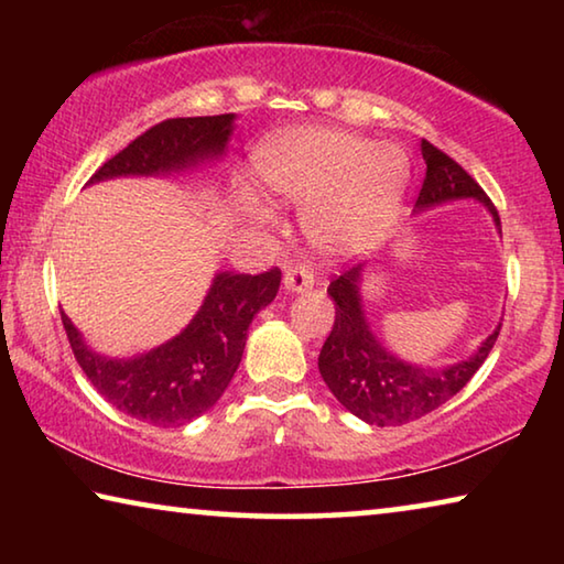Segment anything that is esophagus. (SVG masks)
Here are the masks:
<instances>
[{
	"mask_svg": "<svg viewBox=\"0 0 564 564\" xmlns=\"http://www.w3.org/2000/svg\"><path fill=\"white\" fill-rule=\"evenodd\" d=\"M283 285L293 293L313 289V271L305 263H289L283 273Z\"/></svg>",
	"mask_w": 564,
	"mask_h": 564,
	"instance_id": "obj_1",
	"label": "esophagus"
}]
</instances>
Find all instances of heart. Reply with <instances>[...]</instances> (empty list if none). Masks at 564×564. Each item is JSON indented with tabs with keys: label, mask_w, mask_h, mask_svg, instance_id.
<instances>
[{
	"label": "heart",
	"mask_w": 564,
	"mask_h": 564,
	"mask_svg": "<svg viewBox=\"0 0 564 564\" xmlns=\"http://www.w3.org/2000/svg\"><path fill=\"white\" fill-rule=\"evenodd\" d=\"M408 159L340 129H301L256 154V176L275 202L303 206V226L326 251L376 243L398 214Z\"/></svg>",
	"instance_id": "obj_1"
}]
</instances>
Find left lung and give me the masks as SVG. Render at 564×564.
I'll return each mask as SVG.
<instances>
[{
    "instance_id": "8db88e82",
    "label": "left lung",
    "mask_w": 564,
    "mask_h": 564,
    "mask_svg": "<svg viewBox=\"0 0 564 564\" xmlns=\"http://www.w3.org/2000/svg\"><path fill=\"white\" fill-rule=\"evenodd\" d=\"M425 178L415 198V208H427L453 198H477L490 208L495 224L500 226L498 208L477 181L431 141L423 139ZM360 265L336 275L328 285V295L336 301V321L318 356V370L330 393L352 415L370 425H405L447 403L455 393L470 383L485 358L490 356L500 328L482 343L473 358L455 362L443 370L415 368L398 360L380 346L368 330L360 311L358 295Z\"/></svg>"
}]
</instances>
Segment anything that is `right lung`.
Wrapping results in <instances>:
<instances>
[{"mask_svg": "<svg viewBox=\"0 0 564 564\" xmlns=\"http://www.w3.org/2000/svg\"><path fill=\"white\" fill-rule=\"evenodd\" d=\"M234 113L178 117L156 123L97 169L89 181L149 176L186 169L218 156L231 133ZM281 285V269L259 275L218 273L202 311L174 340L147 356L111 360L84 346L62 313L76 362L109 403L156 427H178L206 413L224 395L243 356L246 333L256 313L269 305Z\"/></svg>", "mask_w": 564, "mask_h": 564, "instance_id": "1", "label": "right lung"}]
</instances>
